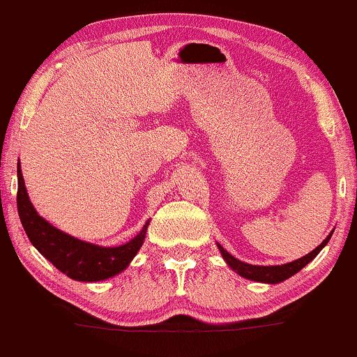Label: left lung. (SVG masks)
<instances>
[{
    "label": "left lung",
    "mask_w": 357,
    "mask_h": 357,
    "mask_svg": "<svg viewBox=\"0 0 357 357\" xmlns=\"http://www.w3.org/2000/svg\"><path fill=\"white\" fill-rule=\"evenodd\" d=\"M331 234H333V231L327 236L322 241V244L317 245L312 252L305 254L304 257H301L298 260H294V262H289V264H283V265H272V267H264V265H250V264H245V262H241L236 257H233L229 252H227L222 245L218 244V249L220 252H222L223 259L227 260V264L229 265L231 268L236 270L241 277L248 278V280H252V281H260V283H280V281H283L286 278L293 277L294 273H298L301 268L305 267L310 260H312L315 255H317L320 250H322L325 245L331 238Z\"/></svg>",
    "instance_id": "1"
}]
</instances>
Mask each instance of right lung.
<instances>
[{
	"instance_id": "1",
	"label": "right lung",
	"mask_w": 357,
	"mask_h": 357,
	"mask_svg": "<svg viewBox=\"0 0 357 357\" xmlns=\"http://www.w3.org/2000/svg\"><path fill=\"white\" fill-rule=\"evenodd\" d=\"M17 212L30 243L59 272L77 281H100L114 277L128 267L144 244L149 222L129 243L118 248H100L73 238L40 217L29 200L21 168L17 167Z\"/></svg>"
}]
</instances>
